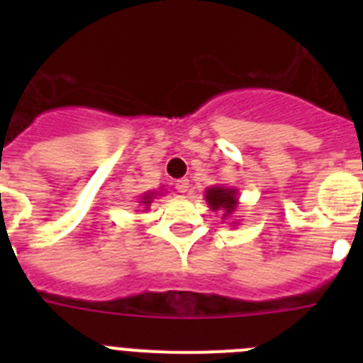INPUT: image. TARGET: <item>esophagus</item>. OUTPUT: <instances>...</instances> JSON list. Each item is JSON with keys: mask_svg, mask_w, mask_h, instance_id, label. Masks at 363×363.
I'll return each mask as SVG.
<instances>
[{"mask_svg": "<svg viewBox=\"0 0 363 363\" xmlns=\"http://www.w3.org/2000/svg\"><path fill=\"white\" fill-rule=\"evenodd\" d=\"M176 191L178 192H187L189 191V179L187 178H182V179H176Z\"/></svg>", "mask_w": 363, "mask_h": 363, "instance_id": "1", "label": "esophagus"}]
</instances>
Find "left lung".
<instances>
[{
	"instance_id": "obj_1",
	"label": "left lung",
	"mask_w": 363,
	"mask_h": 363,
	"mask_svg": "<svg viewBox=\"0 0 363 363\" xmlns=\"http://www.w3.org/2000/svg\"><path fill=\"white\" fill-rule=\"evenodd\" d=\"M205 200L213 211H221L223 218L230 216L238 207V198H236V189L233 187H209L205 192Z\"/></svg>"
}]
</instances>
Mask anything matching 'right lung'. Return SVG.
<instances>
[{
    "instance_id": "add662e5",
    "label": "right lung",
    "mask_w": 363,
    "mask_h": 363,
    "mask_svg": "<svg viewBox=\"0 0 363 363\" xmlns=\"http://www.w3.org/2000/svg\"><path fill=\"white\" fill-rule=\"evenodd\" d=\"M154 196H156V192H145V194L142 196V201H140V203H142L145 209H149V205L152 203Z\"/></svg>"
}]
</instances>
